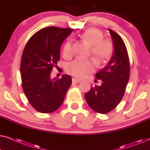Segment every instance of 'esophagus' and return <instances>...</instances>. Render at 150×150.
<instances>
[{
  "label": "esophagus",
  "mask_w": 150,
  "mask_h": 150,
  "mask_svg": "<svg viewBox=\"0 0 150 150\" xmlns=\"http://www.w3.org/2000/svg\"><path fill=\"white\" fill-rule=\"evenodd\" d=\"M72 82L74 83H81V81L78 79H76V78H74V79H72Z\"/></svg>",
  "instance_id": "1"
}]
</instances>
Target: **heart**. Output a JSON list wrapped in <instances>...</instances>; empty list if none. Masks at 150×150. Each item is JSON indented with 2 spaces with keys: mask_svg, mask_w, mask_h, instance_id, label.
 <instances>
[{
  "mask_svg": "<svg viewBox=\"0 0 150 150\" xmlns=\"http://www.w3.org/2000/svg\"><path fill=\"white\" fill-rule=\"evenodd\" d=\"M102 33L96 28H89L81 35V39L89 45L91 53L98 65L102 64L109 60L113 52L111 42L102 39ZM72 54V45L71 41H67L63 46V56L68 59ZM94 70V63L91 60L76 59L69 63L66 67V71L69 74L82 79Z\"/></svg>",
  "mask_w": 150,
  "mask_h": 150,
  "instance_id": "b5f03b06",
  "label": "heart"
}]
</instances>
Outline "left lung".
<instances>
[{
	"label": "left lung",
	"mask_w": 150,
	"mask_h": 150,
	"mask_svg": "<svg viewBox=\"0 0 150 150\" xmlns=\"http://www.w3.org/2000/svg\"><path fill=\"white\" fill-rule=\"evenodd\" d=\"M113 43V54L108 64L96 74L102 85H96L85 94L89 106L94 111L104 114L113 110L122 100L130 77V62L124 41L108 29Z\"/></svg>",
	"instance_id": "obj_1"
}]
</instances>
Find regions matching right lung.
Segmentation results:
<instances>
[{"label": "right lung", "mask_w": 150, "mask_h": 150, "mask_svg": "<svg viewBox=\"0 0 150 150\" xmlns=\"http://www.w3.org/2000/svg\"><path fill=\"white\" fill-rule=\"evenodd\" d=\"M73 28L50 26L35 33L22 53L20 74L22 89L29 103L42 113L56 110L71 84L70 76L52 79L50 73L60 59L61 46Z\"/></svg>", "instance_id": "right-lung-1"}]
</instances>
